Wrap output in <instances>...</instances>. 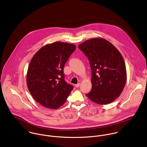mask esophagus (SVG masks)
Returning <instances> with one entry per match:
<instances>
[{
  "instance_id": "34e87169",
  "label": "esophagus",
  "mask_w": 147,
  "mask_h": 147,
  "mask_svg": "<svg viewBox=\"0 0 147 147\" xmlns=\"http://www.w3.org/2000/svg\"><path fill=\"white\" fill-rule=\"evenodd\" d=\"M80 86V83H78V84H76V85H75V86H76V88H78Z\"/></svg>"
}]
</instances>
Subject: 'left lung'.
<instances>
[{
  "label": "left lung",
  "instance_id": "1",
  "mask_svg": "<svg viewBox=\"0 0 147 147\" xmlns=\"http://www.w3.org/2000/svg\"><path fill=\"white\" fill-rule=\"evenodd\" d=\"M88 58L92 88L86 94L92 102L106 105L121 93L127 80L125 62L117 49L107 40L91 38L78 45Z\"/></svg>",
  "mask_w": 147,
  "mask_h": 147
}]
</instances>
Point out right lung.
<instances>
[{"label": "right lung", "instance_id": "add662e5", "mask_svg": "<svg viewBox=\"0 0 147 147\" xmlns=\"http://www.w3.org/2000/svg\"><path fill=\"white\" fill-rule=\"evenodd\" d=\"M76 49L74 44L55 42L42 47L31 59L27 87L34 99L42 106L58 109L73 89L64 80L63 67Z\"/></svg>", "mask_w": 147, "mask_h": 147}]
</instances>
